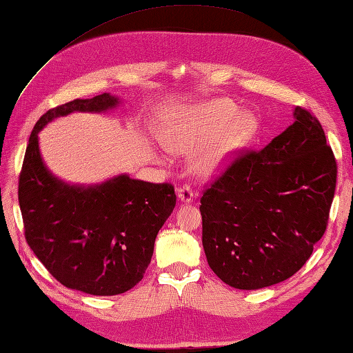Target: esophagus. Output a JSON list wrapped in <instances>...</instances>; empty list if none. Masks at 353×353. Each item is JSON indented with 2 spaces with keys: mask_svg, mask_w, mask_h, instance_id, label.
<instances>
[{
  "mask_svg": "<svg viewBox=\"0 0 353 353\" xmlns=\"http://www.w3.org/2000/svg\"><path fill=\"white\" fill-rule=\"evenodd\" d=\"M176 193H178V198H179V201L181 202H192L193 201V198H194V193H193V190H192V187L190 185H183V187H179V189L176 190Z\"/></svg>",
  "mask_w": 353,
  "mask_h": 353,
  "instance_id": "34e87169",
  "label": "esophagus"
}]
</instances>
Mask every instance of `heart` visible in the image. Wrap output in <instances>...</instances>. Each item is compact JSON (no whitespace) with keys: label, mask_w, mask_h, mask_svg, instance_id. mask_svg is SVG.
<instances>
[{"label":"heart","mask_w":353,"mask_h":353,"mask_svg":"<svg viewBox=\"0 0 353 353\" xmlns=\"http://www.w3.org/2000/svg\"><path fill=\"white\" fill-rule=\"evenodd\" d=\"M258 130L254 114H239L228 99H216L187 108L170 122L164 142L172 151L194 152L193 166L202 175L228 168Z\"/></svg>","instance_id":"heart-1"}]
</instances>
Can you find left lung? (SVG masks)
<instances>
[{"mask_svg":"<svg viewBox=\"0 0 353 353\" xmlns=\"http://www.w3.org/2000/svg\"><path fill=\"white\" fill-rule=\"evenodd\" d=\"M294 122L261 151L241 152L201 198L202 246L225 284L258 290L293 276L323 237L336 161L317 117Z\"/></svg>","mask_w":353,"mask_h":353,"instance_id":"obj_1","label":"left lung"}]
</instances>
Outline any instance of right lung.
Segmentation results:
<instances>
[{
  "instance_id": "add662e5",
  "label": "right lung",
  "mask_w": 353,
  "mask_h": 353,
  "mask_svg": "<svg viewBox=\"0 0 353 353\" xmlns=\"http://www.w3.org/2000/svg\"><path fill=\"white\" fill-rule=\"evenodd\" d=\"M119 103L103 93L51 108L31 131L19 174L28 246L60 284L95 296L121 294L142 281L157 234L175 208L174 185L127 174L95 185L68 184L45 166L37 134L56 117L104 113Z\"/></svg>"
}]
</instances>
